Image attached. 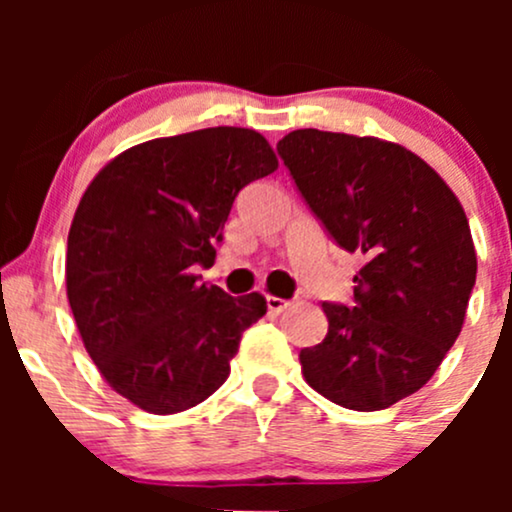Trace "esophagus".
I'll list each match as a JSON object with an SVG mask.
<instances>
[{"instance_id": "1", "label": "esophagus", "mask_w": 512, "mask_h": 512, "mask_svg": "<svg viewBox=\"0 0 512 512\" xmlns=\"http://www.w3.org/2000/svg\"><path fill=\"white\" fill-rule=\"evenodd\" d=\"M289 301H284V298H276V296H267V308L269 313H284L286 308H289Z\"/></svg>"}]
</instances>
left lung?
Returning a JSON list of instances; mask_svg holds the SVG:
<instances>
[{"instance_id":"1","label":"left lung","mask_w":512,"mask_h":512,"mask_svg":"<svg viewBox=\"0 0 512 512\" xmlns=\"http://www.w3.org/2000/svg\"><path fill=\"white\" fill-rule=\"evenodd\" d=\"M276 151L330 236L363 260L354 308L322 303L330 327L298 356L305 383L346 409L392 407L431 380L464 325L477 281L467 214L395 142L296 129Z\"/></svg>"}]
</instances>
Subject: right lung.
Masks as SVG:
<instances>
[{
	"label": "right lung",
	"mask_w": 512,
	"mask_h": 512,
	"mask_svg": "<svg viewBox=\"0 0 512 512\" xmlns=\"http://www.w3.org/2000/svg\"><path fill=\"white\" fill-rule=\"evenodd\" d=\"M279 168L255 129L209 127L117 154L76 207L67 298L88 356L117 395L178 414L214 395L262 293L199 284L245 185Z\"/></svg>",
	"instance_id": "add662e5"
}]
</instances>
